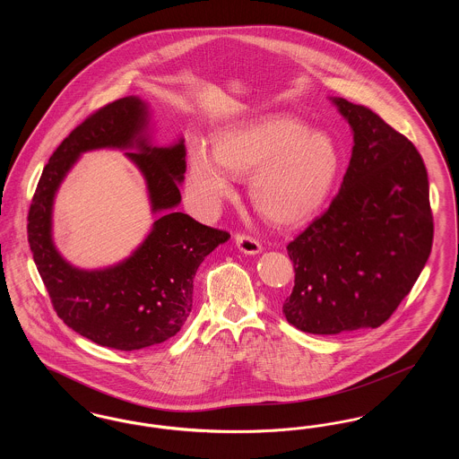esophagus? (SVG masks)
Listing matches in <instances>:
<instances>
[{"label":"esophagus","mask_w":459,"mask_h":459,"mask_svg":"<svg viewBox=\"0 0 459 459\" xmlns=\"http://www.w3.org/2000/svg\"><path fill=\"white\" fill-rule=\"evenodd\" d=\"M236 246L240 253L244 255H260L262 253V244L251 236L246 234H238L236 236Z\"/></svg>","instance_id":"esophagus-1"}]
</instances>
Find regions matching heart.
Segmentation results:
<instances>
[{
	"label": "heart",
	"mask_w": 459,
	"mask_h": 459,
	"mask_svg": "<svg viewBox=\"0 0 459 459\" xmlns=\"http://www.w3.org/2000/svg\"><path fill=\"white\" fill-rule=\"evenodd\" d=\"M341 154L327 132L290 115H270L217 132L210 154L197 152L187 193L212 210L232 193L230 177H247V197L263 220L294 227L315 217L335 186Z\"/></svg>",
	"instance_id": "b5f03b06"
}]
</instances>
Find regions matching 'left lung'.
I'll return each mask as SVG.
<instances>
[{
    "mask_svg": "<svg viewBox=\"0 0 459 459\" xmlns=\"http://www.w3.org/2000/svg\"><path fill=\"white\" fill-rule=\"evenodd\" d=\"M352 131L350 167L327 212L287 246L294 289L282 311L316 335L380 327L430 256L427 169L377 113L330 98Z\"/></svg>",
    "mask_w": 459,
    "mask_h": 459,
    "instance_id": "1",
    "label": "left lung"
}]
</instances>
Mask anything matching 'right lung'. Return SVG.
<instances>
[{"instance_id": "right-lung-1", "label": "right lung", "mask_w": 459, "mask_h": 459, "mask_svg": "<svg viewBox=\"0 0 459 459\" xmlns=\"http://www.w3.org/2000/svg\"><path fill=\"white\" fill-rule=\"evenodd\" d=\"M152 137L150 105L139 96L98 109L51 154L29 210V244L53 307L65 325L111 350H144L174 337L193 309L199 264L230 239L175 212L186 174L184 137L170 146H154ZM94 149L126 152L145 177L155 221L126 261L86 271L66 263L54 246L52 206L67 172Z\"/></svg>"}]
</instances>
